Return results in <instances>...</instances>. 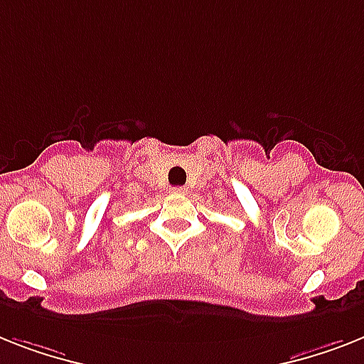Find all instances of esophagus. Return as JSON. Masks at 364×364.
Here are the masks:
<instances>
[{"instance_id":"1","label":"esophagus","mask_w":364,"mask_h":364,"mask_svg":"<svg viewBox=\"0 0 364 364\" xmlns=\"http://www.w3.org/2000/svg\"><path fill=\"white\" fill-rule=\"evenodd\" d=\"M186 191H188V188H184V186H180V188H173V189H171V193H176V195H184Z\"/></svg>"}]
</instances>
